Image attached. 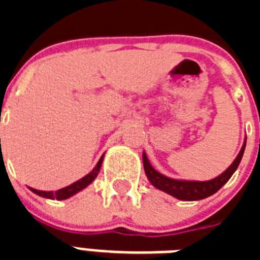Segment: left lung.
Listing matches in <instances>:
<instances>
[{"label":"left lung","instance_id":"obj_1","mask_svg":"<svg viewBox=\"0 0 260 260\" xmlns=\"http://www.w3.org/2000/svg\"><path fill=\"white\" fill-rule=\"evenodd\" d=\"M246 147V138L243 141L241 151L238 152L237 157L234 158V161L229 165L221 174L208 181H187V180H177V178H171V177L164 176L162 173L157 172L155 168L151 165L150 160L147 157L146 152L143 151V167L146 176L152 186H155L157 190L167 192L172 195L173 198L180 199V201H201V199L208 198L211 195L219 191L225 183L228 182L229 178L233 176V173L237 171L238 165L241 162L243 152Z\"/></svg>","mask_w":260,"mask_h":260}]
</instances>
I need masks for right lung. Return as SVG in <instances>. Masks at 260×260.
Returning <instances> with one entry per match:
<instances>
[{
    "instance_id": "right-lung-1",
    "label": "right lung",
    "mask_w": 260,
    "mask_h": 260,
    "mask_svg": "<svg viewBox=\"0 0 260 260\" xmlns=\"http://www.w3.org/2000/svg\"><path fill=\"white\" fill-rule=\"evenodd\" d=\"M103 160H104V155L100 157V160L98 161L96 167L93 168L92 171L89 172L88 174H86L84 177H82L80 180L75 181L74 183L66 186V187H62V189L57 190V191H41V190L32 189V187H28L34 194L39 195V197H43V198L47 199H57V201H65V199L71 198L73 195L78 194L79 191H82L83 189H86L87 186L91 185L93 182L96 177H98L99 172H100V168H102Z\"/></svg>"
}]
</instances>
